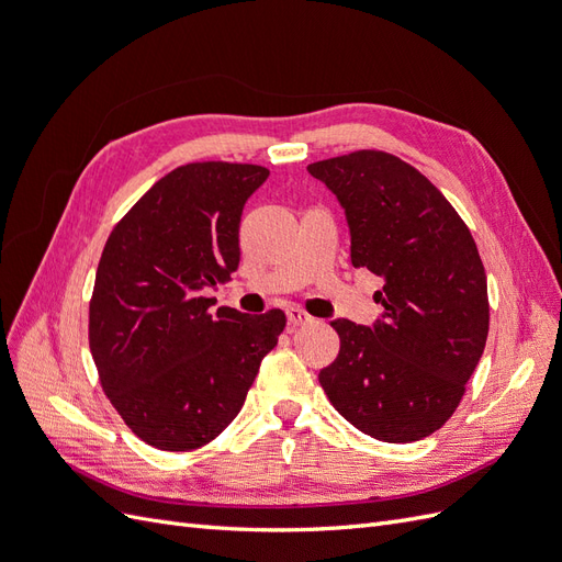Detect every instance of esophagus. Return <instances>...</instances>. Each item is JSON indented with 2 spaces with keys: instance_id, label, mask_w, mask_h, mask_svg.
Here are the masks:
<instances>
[{
  "instance_id": "obj_1",
  "label": "esophagus",
  "mask_w": 562,
  "mask_h": 562,
  "mask_svg": "<svg viewBox=\"0 0 562 562\" xmlns=\"http://www.w3.org/2000/svg\"><path fill=\"white\" fill-rule=\"evenodd\" d=\"M285 314H288V323H291V326H307V323H312V316L300 307H288Z\"/></svg>"
}]
</instances>
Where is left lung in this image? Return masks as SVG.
<instances>
[{
  "label": "left lung",
  "mask_w": 562,
  "mask_h": 562,
  "mask_svg": "<svg viewBox=\"0 0 562 562\" xmlns=\"http://www.w3.org/2000/svg\"><path fill=\"white\" fill-rule=\"evenodd\" d=\"M342 203L351 265L384 279L375 326L337 318V359L318 372L335 411L384 443H413L457 411L479 366L487 279L464 220L417 168L380 149L310 164Z\"/></svg>",
  "instance_id": "obj_1"
}]
</instances>
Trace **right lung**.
<instances>
[{
    "label": "right lung",
    "mask_w": 562,
    "mask_h": 562,
    "mask_svg": "<svg viewBox=\"0 0 562 562\" xmlns=\"http://www.w3.org/2000/svg\"><path fill=\"white\" fill-rule=\"evenodd\" d=\"M267 176L255 164L180 166L108 236L89 347L114 411L151 448L187 452L223 434L285 328L281 310L211 312L203 297L239 267L244 203Z\"/></svg>",
    "instance_id": "add662e5"
}]
</instances>
